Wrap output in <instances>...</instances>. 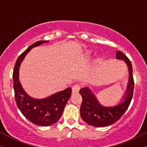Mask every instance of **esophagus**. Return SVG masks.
<instances>
[{
	"label": "esophagus",
	"instance_id": "obj_1",
	"mask_svg": "<svg viewBox=\"0 0 147 147\" xmlns=\"http://www.w3.org/2000/svg\"><path fill=\"white\" fill-rule=\"evenodd\" d=\"M80 85L79 84H75V85H74L73 86L72 88V92H78L79 90H80Z\"/></svg>",
	"mask_w": 147,
	"mask_h": 147
}]
</instances>
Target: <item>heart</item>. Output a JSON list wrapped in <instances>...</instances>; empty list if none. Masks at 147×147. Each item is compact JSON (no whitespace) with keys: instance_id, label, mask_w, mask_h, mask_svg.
<instances>
[{"instance_id":"heart-1","label":"heart","mask_w":147,"mask_h":147,"mask_svg":"<svg viewBox=\"0 0 147 147\" xmlns=\"http://www.w3.org/2000/svg\"><path fill=\"white\" fill-rule=\"evenodd\" d=\"M88 54H89V53H88Z\"/></svg>"}]
</instances>
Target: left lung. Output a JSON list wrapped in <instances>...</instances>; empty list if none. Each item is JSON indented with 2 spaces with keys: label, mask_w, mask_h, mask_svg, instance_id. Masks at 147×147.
Instances as JSON below:
<instances>
[{
  "label": "left lung",
  "mask_w": 147,
  "mask_h": 147,
  "mask_svg": "<svg viewBox=\"0 0 147 147\" xmlns=\"http://www.w3.org/2000/svg\"><path fill=\"white\" fill-rule=\"evenodd\" d=\"M116 58L126 62L129 72L127 88L120 104L112 107H104L99 104L95 95L88 88H83L79 90V93L82 97L80 107L81 117L90 126L100 127L114 124L124 115L131 102L134 89L132 64L129 58L120 51H117Z\"/></svg>",
  "instance_id": "8db88e82"
}]
</instances>
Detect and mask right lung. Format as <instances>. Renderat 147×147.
Masks as SVG:
<instances>
[{"instance_id":"1","label":"right lung","mask_w":147,"mask_h":147,"mask_svg":"<svg viewBox=\"0 0 147 147\" xmlns=\"http://www.w3.org/2000/svg\"><path fill=\"white\" fill-rule=\"evenodd\" d=\"M48 41H38L28 47L18 57L13 72L14 90L16 105L22 114L28 120L38 126H48L56 123L63 114L72 92L71 88L57 92L47 98L38 99L30 97L22 88L18 79L21 63L32 48L47 43Z\"/></svg>"}]
</instances>
